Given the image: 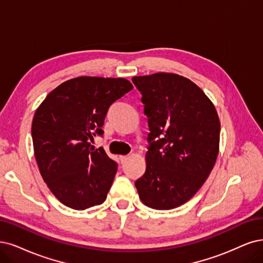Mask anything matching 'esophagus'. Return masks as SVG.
Returning <instances> with one entry per match:
<instances>
[{"instance_id": "1", "label": "esophagus", "mask_w": 263, "mask_h": 263, "mask_svg": "<svg viewBox=\"0 0 263 263\" xmlns=\"http://www.w3.org/2000/svg\"><path fill=\"white\" fill-rule=\"evenodd\" d=\"M119 159H120V162H121V163H123L126 159H128V156H126V155H120V156H119Z\"/></svg>"}]
</instances>
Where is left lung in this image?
<instances>
[{"label":"left lung","instance_id":"1","mask_svg":"<svg viewBox=\"0 0 263 263\" xmlns=\"http://www.w3.org/2000/svg\"><path fill=\"white\" fill-rule=\"evenodd\" d=\"M147 116L146 170L135 182L144 205L157 210L190 200L215 166L220 120L215 105L185 77L157 72L133 77Z\"/></svg>","mask_w":263,"mask_h":263}]
</instances>
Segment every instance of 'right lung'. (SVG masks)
<instances>
[{
  "instance_id": "obj_1",
  "label": "right lung",
  "mask_w": 263,
  "mask_h": 263,
  "mask_svg": "<svg viewBox=\"0 0 263 263\" xmlns=\"http://www.w3.org/2000/svg\"><path fill=\"white\" fill-rule=\"evenodd\" d=\"M132 89L123 78L78 77L58 85L37 107L31 126L35 160L65 206L84 210L105 201L117 162L90 141L103 135L110 105Z\"/></svg>"
}]
</instances>
